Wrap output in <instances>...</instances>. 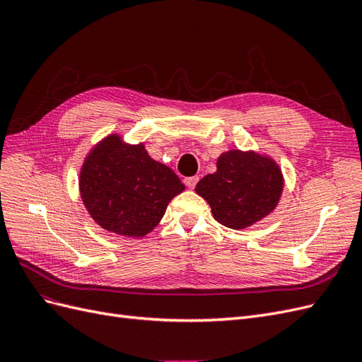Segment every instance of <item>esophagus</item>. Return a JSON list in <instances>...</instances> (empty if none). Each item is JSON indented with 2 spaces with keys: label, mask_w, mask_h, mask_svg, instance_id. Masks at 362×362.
<instances>
[{
  "label": "esophagus",
  "mask_w": 362,
  "mask_h": 362,
  "mask_svg": "<svg viewBox=\"0 0 362 362\" xmlns=\"http://www.w3.org/2000/svg\"><path fill=\"white\" fill-rule=\"evenodd\" d=\"M198 181H199V177H189V178L184 180V184L187 185L189 189H194V185L198 184Z\"/></svg>",
  "instance_id": "34e87169"
}]
</instances>
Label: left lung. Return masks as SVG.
Returning <instances> with one entry per match:
<instances>
[{
  "instance_id": "1",
  "label": "left lung",
  "mask_w": 362,
  "mask_h": 362,
  "mask_svg": "<svg viewBox=\"0 0 362 362\" xmlns=\"http://www.w3.org/2000/svg\"><path fill=\"white\" fill-rule=\"evenodd\" d=\"M216 172L194 192L211 206L213 217L231 229H245L273 213L284 190L279 164L257 151L229 149L218 156Z\"/></svg>"
}]
</instances>
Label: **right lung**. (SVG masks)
<instances>
[{"label":"right lung","mask_w":362,"mask_h":362,"mask_svg":"<svg viewBox=\"0 0 362 362\" xmlns=\"http://www.w3.org/2000/svg\"><path fill=\"white\" fill-rule=\"evenodd\" d=\"M78 189L87 213L103 229L139 238L160 223L185 185L166 164L149 157L145 144L131 145L112 133L86 156Z\"/></svg>","instance_id":"add662e5"}]
</instances>
